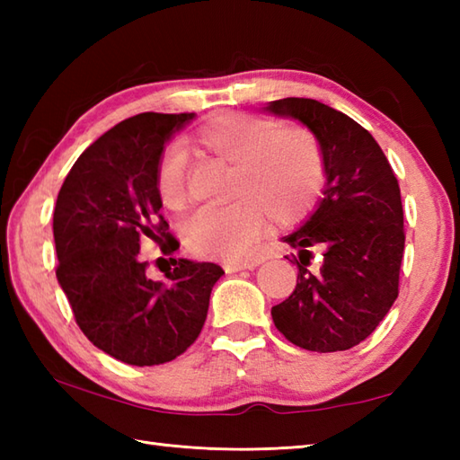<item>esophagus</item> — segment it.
<instances>
[{"label":"esophagus","mask_w":460,"mask_h":460,"mask_svg":"<svg viewBox=\"0 0 460 460\" xmlns=\"http://www.w3.org/2000/svg\"><path fill=\"white\" fill-rule=\"evenodd\" d=\"M261 265L259 259H247V261H227L223 265L225 272H239V270H245V269H255Z\"/></svg>","instance_id":"1"}]
</instances>
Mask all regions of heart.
Here are the masks:
<instances>
[{
	"mask_svg": "<svg viewBox=\"0 0 460 460\" xmlns=\"http://www.w3.org/2000/svg\"><path fill=\"white\" fill-rule=\"evenodd\" d=\"M195 146L235 168L225 208H203L183 223L190 252L208 259H239L251 249L267 217L295 225L312 209L324 185V158L314 136L259 116L223 112L195 134ZM155 190L165 209L183 208L185 160L168 148L155 170Z\"/></svg>",
	"mask_w": 460,
	"mask_h": 460,
	"instance_id": "b5f03b06",
	"label": "heart"
}]
</instances>
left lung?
I'll return each instance as SVG.
<instances>
[{
  "label": "left lung",
  "mask_w": 460,
  "mask_h": 460,
  "mask_svg": "<svg viewBox=\"0 0 460 460\" xmlns=\"http://www.w3.org/2000/svg\"><path fill=\"white\" fill-rule=\"evenodd\" d=\"M265 111L316 136L326 175L316 211L285 237L298 251V279L295 292L272 306V322L298 348L349 349L379 326L399 295L405 231L397 178L374 136L344 112L295 96ZM312 248L323 251L316 270L309 269Z\"/></svg>",
  "instance_id": "1"
}]
</instances>
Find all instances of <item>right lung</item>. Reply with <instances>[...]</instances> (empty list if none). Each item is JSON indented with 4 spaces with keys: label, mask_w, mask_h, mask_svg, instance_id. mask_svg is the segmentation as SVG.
I'll return each instance as SVG.
<instances>
[{
    "label": "right lung",
    "mask_w": 460,
    "mask_h": 460,
    "mask_svg": "<svg viewBox=\"0 0 460 460\" xmlns=\"http://www.w3.org/2000/svg\"><path fill=\"white\" fill-rule=\"evenodd\" d=\"M193 112H142L86 148L57 195V280L93 344L130 366H160L183 354L208 318L215 262L170 259L165 280L148 277L140 239L164 255L180 247L162 217L155 170L172 134ZM160 261V259H158Z\"/></svg>",
    "instance_id": "add662e5"
}]
</instances>
